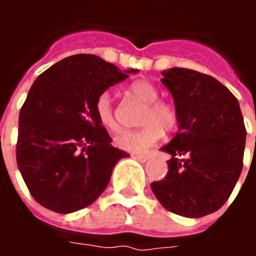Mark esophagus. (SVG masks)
<instances>
[{
  "label": "esophagus",
  "instance_id": "obj_1",
  "mask_svg": "<svg viewBox=\"0 0 256 256\" xmlns=\"http://www.w3.org/2000/svg\"><path fill=\"white\" fill-rule=\"evenodd\" d=\"M132 158L136 160H138V162H146L148 159H150V156L148 155H132Z\"/></svg>",
  "mask_w": 256,
  "mask_h": 256
}]
</instances>
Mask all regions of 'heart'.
Wrapping results in <instances>:
<instances>
[{
  "label": "heart",
  "instance_id": "b5f03b06",
  "mask_svg": "<svg viewBox=\"0 0 256 256\" xmlns=\"http://www.w3.org/2000/svg\"><path fill=\"white\" fill-rule=\"evenodd\" d=\"M130 92L137 100L146 105L141 118V130H124L115 137V144L120 150L133 154H142L155 146L165 132L176 130L178 114L173 105L159 101V92L155 86L144 79H138L130 84ZM96 114L100 123L110 130H119L114 105L110 94L104 92L96 100Z\"/></svg>",
  "mask_w": 256,
  "mask_h": 256
}]
</instances>
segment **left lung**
I'll list each match as a JSON object with an SVG mask.
<instances>
[{
	"label": "left lung",
	"mask_w": 256,
	"mask_h": 256,
	"mask_svg": "<svg viewBox=\"0 0 256 256\" xmlns=\"http://www.w3.org/2000/svg\"><path fill=\"white\" fill-rule=\"evenodd\" d=\"M178 114V132L160 150L168 174L151 183L169 212L201 218L224 205L242 170L246 130L240 104L226 86L196 70H162Z\"/></svg>",
	"instance_id": "obj_1"
}]
</instances>
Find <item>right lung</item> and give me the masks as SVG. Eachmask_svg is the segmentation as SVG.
Masks as SVG:
<instances>
[{
  "label": "right lung",
  "mask_w": 256,
  "mask_h": 256,
  "mask_svg": "<svg viewBox=\"0 0 256 256\" xmlns=\"http://www.w3.org/2000/svg\"><path fill=\"white\" fill-rule=\"evenodd\" d=\"M96 55L79 54L52 65L32 84L19 114L16 162L42 206L69 214L91 205L128 154L112 146L96 100L136 74Z\"/></svg>",
  "instance_id": "obj_1"
}]
</instances>
